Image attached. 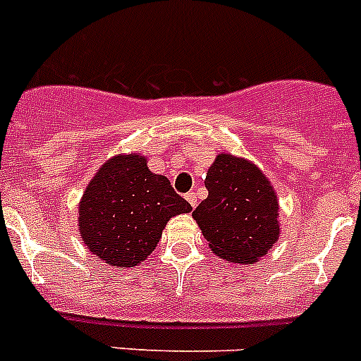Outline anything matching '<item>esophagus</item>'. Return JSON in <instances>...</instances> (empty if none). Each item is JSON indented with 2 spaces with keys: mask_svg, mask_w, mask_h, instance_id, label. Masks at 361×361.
<instances>
[{
  "mask_svg": "<svg viewBox=\"0 0 361 361\" xmlns=\"http://www.w3.org/2000/svg\"><path fill=\"white\" fill-rule=\"evenodd\" d=\"M184 197H186L188 202L191 204V207L197 206V195H195V191H190V193H186V195H184Z\"/></svg>",
  "mask_w": 361,
  "mask_h": 361,
  "instance_id": "obj_1",
  "label": "esophagus"
}]
</instances>
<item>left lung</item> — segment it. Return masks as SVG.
<instances>
[{"label": "left lung", "mask_w": 361, "mask_h": 361, "mask_svg": "<svg viewBox=\"0 0 361 361\" xmlns=\"http://www.w3.org/2000/svg\"><path fill=\"white\" fill-rule=\"evenodd\" d=\"M207 198L193 218L214 254L231 263H254L279 238L272 184L245 159L220 154L206 177Z\"/></svg>", "instance_id": "obj_1"}]
</instances>
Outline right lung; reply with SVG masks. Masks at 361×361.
Returning <instances> with one entry per match:
<instances>
[{"label":"right lung","instance_id":"1","mask_svg":"<svg viewBox=\"0 0 361 361\" xmlns=\"http://www.w3.org/2000/svg\"><path fill=\"white\" fill-rule=\"evenodd\" d=\"M191 206L143 155H116L98 170L78 209L80 234L104 263L135 267L147 259L171 216Z\"/></svg>","mask_w":361,"mask_h":361}]
</instances>
